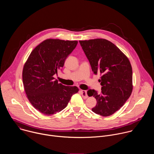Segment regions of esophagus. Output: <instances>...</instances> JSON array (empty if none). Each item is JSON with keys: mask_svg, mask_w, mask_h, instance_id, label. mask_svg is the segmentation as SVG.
<instances>
[{"mask_svg": "<svg viewBox=\"0 0 154 154\" xmlns=\"http://www.w3.org/2000/svg\"><path fill=\"white\" fill-rule=\"evenodd\" d=\"M81 93H82V97L84 98V99H86L88 97V94H87V91L86 90H81Z\"/></svg>", "mask_w": 154, "mask_h": 154, "instance_id": "34e87169", "label": "esophagus"}]
</instances>
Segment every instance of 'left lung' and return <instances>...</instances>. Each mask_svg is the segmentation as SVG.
<instances>
[{"instance_id": "obj_1", "label": "left lung", "mask_w": 154, "mask_h": 154, "mask_svg": "<svg viewBox=\"0 0 154 154\" xmlns=\"http://www.w3.org/2000/svg\"><path fill=\"white\" fill-rule=\"evenodd\" d=\"M94 74H101L100 93L90 90L97 105L92 111L102 116L113 115L119 109L132 92V68L129 60L113 43L105 39L79 41Z\"/></svg>"}]
</instances>
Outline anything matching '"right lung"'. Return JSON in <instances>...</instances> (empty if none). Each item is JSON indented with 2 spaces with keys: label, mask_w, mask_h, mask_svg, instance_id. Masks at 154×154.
I'll return each mask as SVG.
<instances>
[{
  "label": "right lung",
  "mask_w": 154,
  "mask_h": 154,
  "mask_svg": "<svg viewBox=\"0 0 154 154\" xmlns=\"http://www.w3.org/2000/svg\"><path fill=\"white\" fill-rule=\"evenodd\" d=\"M77 43V41L46 39L32 51L24 64L23 81L27 97L43 115L49 116L61 112L71 96L79 91L77 86L58 83L54 77Z\"/></svg>",
  "instance_id": "right-lung-1"
}]
</instances>
